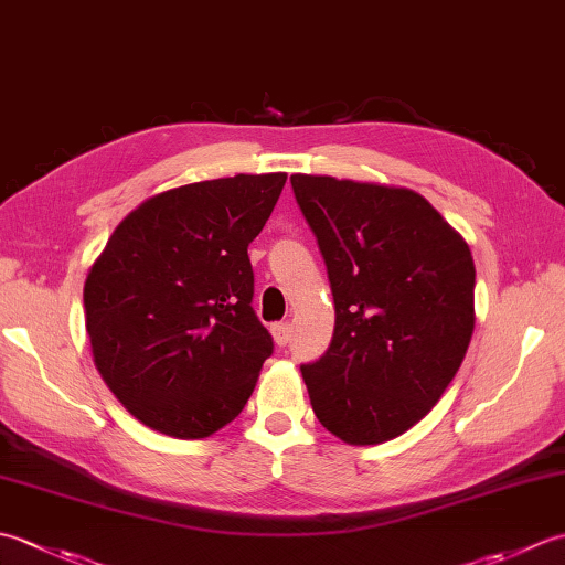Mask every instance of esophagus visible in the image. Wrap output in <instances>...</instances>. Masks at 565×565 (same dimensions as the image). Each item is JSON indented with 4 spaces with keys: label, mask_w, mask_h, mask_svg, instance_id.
Returning a JSON list of instances; mask_svg holds the SVG:
<instances>
[{
    "label": "esophagus",
    "mask_w": 565,
    "mask_h": 565,
    "mask_svg": "<svg viewBox=\"0 0 565 565\" xmlns=\"http://www.w3.org/2000/svg\"><path fill=\"white\" fill-rule=\"evenodd\" d=\"M271 338L279 347H286L291 342V326L289 322H274L271 326Z\"/></svg>",
    "instance_id": "1"
}]
</instances>
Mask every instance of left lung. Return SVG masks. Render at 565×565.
Returning <instances> with one entry per match:
<instances>
[{"label": "left lung", "instance_id": "obj_1", "mask_svg": "<svg viewBox=\"0 0 565 565\" xmlns=\"http://www.w3.org/2000/svg\"><path fill=\"white\" fill-rule=\"evenodd\" d=\"M334 298L328 352L301 366L320 425L354 447L401 437L459 371L476 326L466 239L417 191L291 174Z\"/></svg>", "mask_w": 565, "mask_h": 565}]
</instances>
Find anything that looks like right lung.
Wrapping results in <instances>:
<instances>
[{
  "instance_id": "obj_1",
  "label": "right lung",
  "mask_w": 565,
  "mask_h": 565,
  "mask_svg": "<svg viewBox=\"0 0 565 565\" xmlns=\"http://www.w3.org/2000/svg\"><path fill=\"white\" fill-rule=\"evenodd\" d=\"M286 172L167 189L116 225L84 281L97 371L142 425L203 439L243 413L271 334L252 310V239Z\"/></svg>"
}]
</instances>
